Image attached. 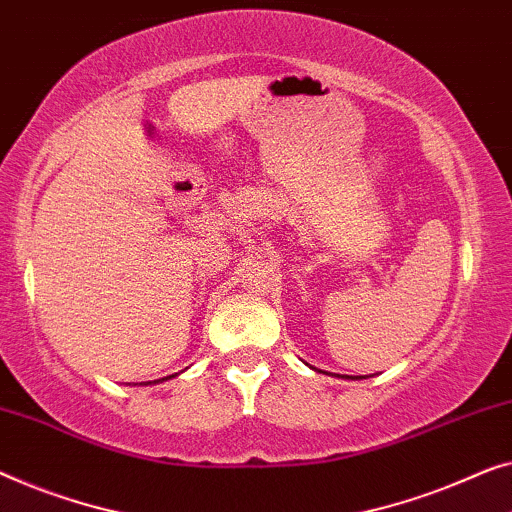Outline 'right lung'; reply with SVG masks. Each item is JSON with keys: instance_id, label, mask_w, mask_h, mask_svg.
<instances>
[{"instance_id": "1", "label": "right lung", "mask_w": 512, "mask_h": 512, "mask_svg": "<svg viewBox=\"0 0 512 512\" xmlns=\"http://www.w3.org/2000/svg\"><path fill=\"white\" fill-rule=\"evenodd\" d=\"M166 379H168V376H166ZM159 381H164V379H159Z\"/></svg>"}]
</instances>
